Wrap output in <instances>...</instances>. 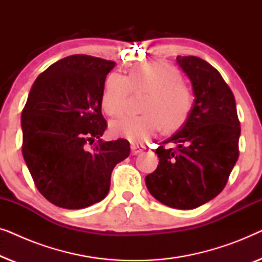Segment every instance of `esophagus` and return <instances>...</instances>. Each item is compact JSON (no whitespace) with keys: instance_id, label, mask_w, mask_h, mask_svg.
<instances>
[{"instance_id":"34e87169","label":"esophagus","mask_w":262,"mask_h":262,"mask_svg":"<svg viewBox=\"0 0 262 262\" xmlns=\"http://www.w3.org/2000/svg\"><path fill=\"white\" fill-rule=\"evenodd\" d=\"M143 146L142 145H138V144H135V143H131V154L132 155H137V154L142 152L143 151Z\"/></svg>"}]
</instances>
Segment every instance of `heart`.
Here are the masks:
<instances>
[{"mask_svg": "<svg viewBox=\"0 0 262 262\" xmlns=\"http://www.w3.org/2000/svg\"><path fill=\"white\" fill-rule=\"evenodd\" d=\"M180 74L164 63H150L132 68L127 76L111 74L105 82L101 106L108 116H118L124 111L131 89L146 92L141 116H125L111 123L114 136L132 143L145 142L163 126L173 131L180 127L192 110V94L180 81Z\"/></svg>", "mask_w": 262, "mask_h": 262, "instance_id": "1", "label": "heart"}]
</instances>
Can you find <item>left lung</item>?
<instances>
[{
    "label": "left lung",
    "mask_w": 262,
    "mask_h": 262,
    "mask_svg": "<svg viewBox=\"0 0 262 262\" xmlns=\"http://www.w3.org/2000/svg\"><path fill=\"white\" fill-rule=\"evenodd\" d=\"M187 75L194 95L187 119L159 146L160 159L145 178L156 200L179 210L195 209L223 191L238 159L241 127L235 98L222 75L206 60L194 56L177 58Z\"/></svg>",
    "instance_id": "1"
}]
</instances>
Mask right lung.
Listing matches in <instances>:
<instances>
[{
  "instance_id": "obj_1",
  "label": "right lung",
  "mask_w": 262,
  "mask_h": 262,
  "mask_svg": "<svg viewBox=\"0 0 262 262\" xmlns=\"http://www.w3.org/2000/svg\"><path fill=\"white\" fill-rule=\"evenodd\" d=\"M114 67L92 56H69L32 85L21 116L23 155L39 192L53 205L77 210L101 202L113 168L130 155L126 139L100 138L107 126L101 95Z\"/></svg>"
}]
</instances>
